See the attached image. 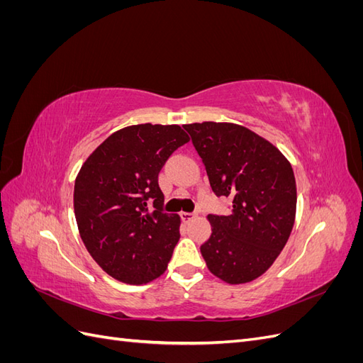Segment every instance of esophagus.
Returning a JSON list of instances; mask_svg holds the SVG:
<instances>
[{"label":"esophagus","instance_id":"34e87169","mask_svg":"<svg viewBox=\"0 0 363 363\" xmlns=\"http://www.w3.org/2000/svg\"><path fill=\"white\" fill-rule=\"evenodd\" d=\"M180 218L183 219L184 223H189V221H192V219L195 218V213H189V212H182V213H180Z\"/></svg>","mask_w":363,"mask_h":363}]
</instances>
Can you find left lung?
<instances>
[{
  "mask_svg": "<svg viewBox=\"0 0 363 363\" xmlns=\"http://www.w3.org/2000/svg\"><path fill=\"white\" fill-rule=\"evenodd\" d=\"M212 191L228 196L230 215H208L212 235L201 255L230 284L257 279L277 259L294 227L296 186L291 163L271 142L230 123L186 124Z\"/></svg>",
  "mask_w": 363,
  "mask_h": 363,
  "instance_id": "8db88e82",
  "label": "left lung"
}]
</instances>
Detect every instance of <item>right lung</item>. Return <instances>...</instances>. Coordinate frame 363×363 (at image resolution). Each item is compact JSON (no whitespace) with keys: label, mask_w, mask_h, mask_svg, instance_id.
<instances>
[{"label":"right lung","mask_w":363,"mask_h":363,"mask_svg":"<svg viewBox=\"0 0 363 363\" xmlns=\"http://www.w3.org/2000/svg\"><path fill=\"white\" fill-rule=\"evenodd\" d=\"M186 142L180 125H130L108 136L77 175L74 212L82 240L113 279L144 284L167 269L180 216L163 212L157 175Z\"/></svg>","instance_id":"obj_1"}]
</instances>
